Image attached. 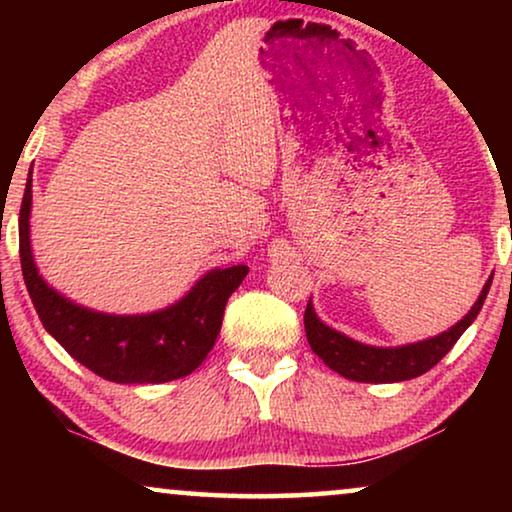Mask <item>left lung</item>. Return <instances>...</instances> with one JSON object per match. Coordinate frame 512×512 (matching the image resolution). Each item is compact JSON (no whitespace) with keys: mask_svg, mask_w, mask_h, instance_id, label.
I'll return each instance as SVG.
<instances>
[{"mask_svg":"<svg viewBox=\"0 0 512 512\" xmlns=\"http://www.w3.org/2000/svg\"><path fill=\"white\" fill-rule=\"evenodd\" d=\"M492 277L482 289L480 298L475 300L471 312L466 314L459 324H454L450 331L436 335V338L415 342L405 347H370L361 345L347 335H342L333 328H328L324 321H319L312 310V303L305 307V333L312 352L326 363L335 373L354 382H403L419 377L426 370H431L450 349L457 345L461 333L473 324L485 303Z\"/></svg>","mask_w":512,"mask_h":512,"instance_id":"8db88e82","label":"left lung"}]
</instances>
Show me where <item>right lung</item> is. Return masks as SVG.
I'll return each mask as SVG.
<instances>
[{"mask_svg": "<svg viewBox=\"0 0 512 512\" xmlns=\"http://www.w3.org/2000/svg\"><path fill=\"white\" fill-rule=\"evenodd\" d=\"M32 177V174H30ZM32 179L20 205V265L41 324L81 366L118 384H160L191 375L221 331L223 310L247 265L212 270L177 305L153 314L116 317L74 305L39 277L30 249Z\"/></svg>", "mask_w": 512, "mask_h": 512, "instance_id": "right-lung-1", "label": "right lung"}]
</instances>
